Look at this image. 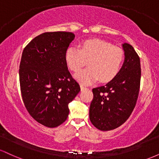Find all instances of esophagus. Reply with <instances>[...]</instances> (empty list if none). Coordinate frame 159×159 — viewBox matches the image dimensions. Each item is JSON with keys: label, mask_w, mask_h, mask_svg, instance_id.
I'll return each instance as SVG.
<instances>
[{"label": "esophagus", "mask_w": 159, "mask_h": 159, "mask_svg": "<svg viewBox=\"0 0 159 159\" xmlns=\"http://www.w3.org/2000/svg\"><path fill=\"white\" fill-rule=\"evenodd\" d=\"M86 88H87V87H86L85 86H84L83 84H81V90H84V89H86Z\"/></svg>", "instance_id": "34e87169"}]
</instances>
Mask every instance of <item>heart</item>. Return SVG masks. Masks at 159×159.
Masks as SVG:
<instances>
[{
	"label": "heart",
	"mask_w": 159,
	"mask_h": 159,
	"mask_svg": "<svg viewBox=\"0 0 159 159\" xmlns=\"http://www.w3.org/2000/svg\"><path fill=\"white\" fill-rule=\"evenodd\" d=\"M66 62L72 71L77 72L88 61L87 68L80 70L75 78L89 84L98 79L110 81L119 73L124 61L123 51L102 40L88 39L80 45L71 46L66 52Z\"/></svg>",
	"instance_id": "obj_1"
}]
</instances>
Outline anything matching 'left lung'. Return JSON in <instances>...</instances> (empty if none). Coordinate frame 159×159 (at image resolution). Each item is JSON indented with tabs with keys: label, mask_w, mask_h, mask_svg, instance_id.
Returning <instances> with one entry per match:
<instances>
[{
	"label": "left lung",
	"mask_w": 159,
	"mask_h": 159,
	"mask_svg": "<svg viewBox=\"0 0 159 159\" xmlns=\"http://www.w3.org/2000/svg\"><path fill=\"white\" fill-rule=\"evenodd\" d=\"M125 62L121 70L107 84L93 89L90 120L101 131L116 129L132 114L139 95L141 68L134 48L124 43Z\"/></svg>",
	"instance_id": "left-lung-1"
}]
</instances>
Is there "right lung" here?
<instances>
[{
  "instance_id": "1",
  "label": "right lung",
  "mask_w": 159,
  "mask_h": 159,
  "mask_svg": "<svg viewBox=\"0 0 159 159\" xmlns=\"http://www.w3.org/2000/svg\"><path fill=\"white\" fill-rule=\"evenodd\" d=\"M75 34L45 32L24 48L19 65V82L23 102L36 121L54 128L64 123L69 104L80 92L66 62V52Z\"/></svg>"
}]
</instances>
